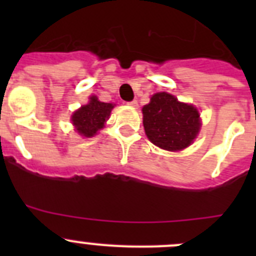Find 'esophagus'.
<instances>
[{
  "label": "esophagus",
  "instance_id": "esophagus-1",
  "mask_svg": "<svg viewBox=\"0 0 256 256\" xmlns=\"http://www.w3.org/2000/svg\"><path fill=\"white\" fill-rule=\"evenodd\" d=\"M128 104H130V106H133V108H137V106H138V104H137V101H136V100L130 101V102H128Z\"/></svg>",
  "mask_w": 256,
  "mask_h": 256
}]
</instances>
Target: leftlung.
<instances>
[{"instance_id": "1", "label": "left lung", "mask_w": 256, "mask_h": 256, "mask_svg": "<svg viewBox=\"0 0 256 256\" xmlns=\"http://www.w3.org/2000/svg\"><path fill=\"white\" fill-rule=\"evenodd\" d=\"M144 132L158 148L168 151L186 148L200 130V115L192 105L159 92L142 108Z\"/></svg>"}]
</instances>
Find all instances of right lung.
<instances>
[{"label": "right lung", "mask_w": 256, "mask_h": 256, "mask_svg": "<svg viewBox=\"0 0 256 256\" xmlns=\"http://www.w3.org/2000/svg\"><path fill=\"white\" fill-rule=\"evenodd\" d=\"M114 105L98 101L96 96L90 98L87 105L76 110L72 116V122L76 126L79 134L84 137H92L101 130L110 116Z\"/></svg>", "instance_id": "right-lung-1"}]
</instances>
